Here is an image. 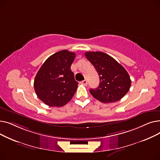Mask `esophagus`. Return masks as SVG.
Masks as SVG:
<instances>
[{
  "label": "esophagus",
  "mask_w": 160,
  "mask_h": 160,
  "mask_svg": "<svg viewBox=\"0 0 160 160\" xmlns=\"http://www.w3.org/2000/svg\"><path fill=\"white\" fill-rule=\"evenodd\" d=\"M80 83H82V84L84 85V86H87V85H88V82H87V80H84L82 81Z\"/></svg>",
  "instance_id": "1"
}]
</instances>
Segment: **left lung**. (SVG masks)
Returning a JSON list of instances; mask_svg holds the SVG:
<instances>
[{"label":"left lung","instance_id":"obj_1","mask_svg":"<svg viewBox=\"0 0 160 160\" xmlns=\"http://www.w3.org/2000/svg\"><path fill=\"white\" fill-rule=\"evenodd\" d=\"M85 56L94 66L100 78L99 86L89 90L103 103L115 102L128 93L131 80L128 72L114 58L102 52H86Z\"/></svg>","mask_w":160,"mask_h":160}]
</instances>
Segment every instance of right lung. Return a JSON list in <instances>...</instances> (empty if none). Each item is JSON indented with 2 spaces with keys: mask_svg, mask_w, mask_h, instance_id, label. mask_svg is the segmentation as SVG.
Listing matches in <instances>:
<instances>
[{
  "mask_svg": "<svg viewBox=\"0 0 160 160\" xmlns=\"http://www.w3.org/2000/svg\"><path fill=\"white\" fill-rule=\"evenodd\" d=\"M75 53L67 50L50 56L38 71L33 87L38 98L49 106L61 107L68 103L77 89L71 66Z\"/></svg>",
  "mask_w": 160,
  "mask_h": 160,
  "instance_id": "1",
  "label": "right lung"
}]
</instances>
